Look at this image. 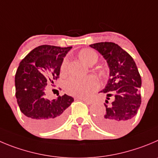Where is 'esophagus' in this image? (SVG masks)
<instances>
[{
  "mask_svg": "<svg viewBox=\"0 0 158 158\" xmlns=\"http://www.w3.org/2000/svg\"><path fill=\"white\" fill-rule=\"evenodd\" d=\"M76 99H79V100H81V101H84L85 103H86L87 104H91L93 103L92 101H90V100H87V99H85V98H82V97H76Z\"/></svg>",
  "mask_w": 158,
  "mask_h": 158,
  "instance_id": "34e87169",
  "label": "esophagus"
}]
</instances>
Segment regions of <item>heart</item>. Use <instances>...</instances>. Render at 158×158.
Returning <instances> with one entry per match:
<instances>
[{
  "label": "heart",
  "instance_id": "b5f03b06",
  "mask_svg": "<svg viewBox=\"0 0 158 158\" xmlns=\"http://www.w3.org/2000/svg\"><path fill=\"white\" fill-rule=\"evenodd\" d=\"M79 58L86 64H95L97 61V54L91 49H83L79 52ZM67 60H64L61 65V74H65L67 72ZM99 86V81L94 76L85 78L72 77L66 82L65 89L69 94L78 97H87L90 96Z\"/></svg>",
  "mask_w": 158,
  "mask_h": 158
}]
</instances>
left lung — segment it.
Returning <instances> with one entry per match:
<instances>
[{
    "label": "left lung",
    "instance_id": "1",
    "mask_svg": "<svg viewBox=\"0 0 158 158\" xmlns=\"http://www.w3.org/2000/svg\"><path fill=\"white\" fill-rule=\"evenodd\" d=\"M89 47L103 56L109 68V79L101 92L113 91L114 94L112 103L109 105L104 104L106 110L96 118V123L110 132L122 130L129 125L140 107V75L133 58L118 44L101 42ZM110 96L107 94V100ZM105 101L108 103L107 100Z\"/></svg>",
    "mask_w": 158,
    "mask_h": 158
}]
</instances>
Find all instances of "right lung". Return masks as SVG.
<instances>
[{
	"label": "right lung",
	"instance_id": "obj_1",
	"mask_svg": "<svg viewBox=\"0 0 158 158\" xmlns=\"http://www.w3.org/2000/svg\"><path fill=\"white\" fill-rule=\"evenodd\" d=\"M72 47L42 45L31 51L19 64L15 77V97L20 110L31 126L47 132L64 122L74 98L66 94L50 101L46 98L48 82L59 77L64 57Z\"/></svg>",
	"mask_w": 158,
	"mask_h": 158
}]
</instances>
